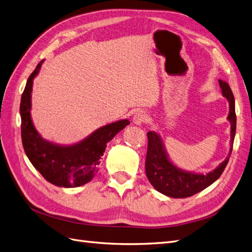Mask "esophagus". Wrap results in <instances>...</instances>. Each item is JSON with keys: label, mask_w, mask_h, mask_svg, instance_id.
Here are the masks:
<instances>
[{"label": "esophagus", "mask_w": 252, "mask_h": 252, "mask_svg": "<svg viewBox=\"0 0 252 252\" xmlns=\"http://www.w3.org/2000/svg\"><path fill=\"white\" fill-rule=\"evenodd\" d=\"M147 121V114L144 111H136L133 116V123L135 125H141Z\"/></svg>", "instance_id": "1"}]
</instances>
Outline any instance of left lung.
<instances>
[{"instance_id":"8db88e82","label":"left lung","mask_w":252,"mask_h":252,"mask_svg":"<svg viewBox=\"0 0 252 252\" xmlns=\"http://www.w3.org/2000/svg\"><path fill=\"white\" fill-rule=\"evenodd\" d=\"M219 82L220 88H222L223 95L229 101L228 120L231 123V148L229 155L225 158L224 162L219 165V167L207 174L186 172L177 168L170 163L159 136L154 131L147 132L148 146L146 161H145V169H146V175L150 184L158 192L171 197H178V199L191 196L207 188L213 182H216L226 168L232 152V145L236 129V116L234 96L229 85L223 80H219Z\"/></svg>"}]
</instances>
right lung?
Instances as JSON below:
<instances>
[{
  "label": "right lung",
  "mask_w": 252,
  "mask_h": 252,
  "mask_svg": "<svg viewBox=\"0 0 252 252\" xmlns=\"http://www.w3.org/2000/svg\"><path fill=\"white\" fill-rule=\"evenodd\" d=\"M43 61L29 75L22 94L21 135L25 154L34 168L51 184L60 187H79L94 179L107 143L130 122L122 120L97 129L87 139L72 146H59L43 140L30 118L32 80L39 72Z\"/></svg>",
  "instance_id": "right-lung-1"
}]
</instances>
